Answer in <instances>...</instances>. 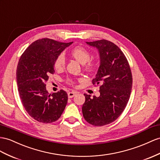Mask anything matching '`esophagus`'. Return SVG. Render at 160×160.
Instances as JSON below:
<instances>
[{"instance_id": "1", "label": "esophagus", "mask_w": 160, "mask_h": 160, "mask_svg": "<svg viewBox=\"0 0 160 160\" xmlns=\"http://www.w3.org/2000/svg\"><path fill=\"white\" fill-rule=\"evenodd\" d=\"M76 95V92H73V91H72V92H69L68 93V97H69V98H72V97H74Z\"/></svg>"}]
</instances>
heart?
I'll return each instance as SVG.
<instances>
[{
	"instance_id": "1",
	"label": "heart",
	"mask_w": 160,
	"mask_h": 160,
	"mask_svg": "<svg viewBox=\"0 0 160 160\" xmlns=\"http://www.w3.org/2000/svg\"><path fill=\"white\" fill-rule=\"evenodd\" d=\"M72 55L80 62L81 64H86L85 69L88 71H92L96 67V62L95 60L90 59L91 58V52L87 48L83 47H76L71 52ZM65 58L63 54L59 55L54 63V67L57 70H61L65 68ZM68 82L69 84H73L72 80L69 79Z\"/></svg>"
}]
</instances>
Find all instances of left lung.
Segmentation results:
<instances>
[{
    "mask_svg": "<svg viewBox=\"0 0 160 160\" xmlns=\"http://www.w3.org/2000/svg\"><path fill=\"white\" fill-rule=\"evenodd\" d=\"M98 49L100 66L93 84H99L100 96L84 94L82 108L85 120L96 126L115 121L128 103L132 87V76L126 57L117 45L107 40L87 42Z\"/></svg>",
    "mask_w": 160,
    "mask_h": 160,
    "instance_id": "obj_1",
    "label": "left lung"
}]
</instances>
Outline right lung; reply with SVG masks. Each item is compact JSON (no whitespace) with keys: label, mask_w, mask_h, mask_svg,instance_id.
I'll list each match as a JSON object with an SVG mask.
<instances>
[{"label":"right lung","mask_w":160,"mask_h":160,"mask_svg":"<svg viewBox=\"0 0 160 160\" xmlns=\"http://www.w3.org/2000/svg\"><path fill=\"white\" fill-rule=\"evenodd\" d=\"M72 43L39 39L32 43L20 57L16 72L20 99L28 113L39 122L57 121L67 105V92L61 90L49 94L46 82L48 76L55 72L57 57Z\"/></svg>","instance_id":"1"}]
</instances>
